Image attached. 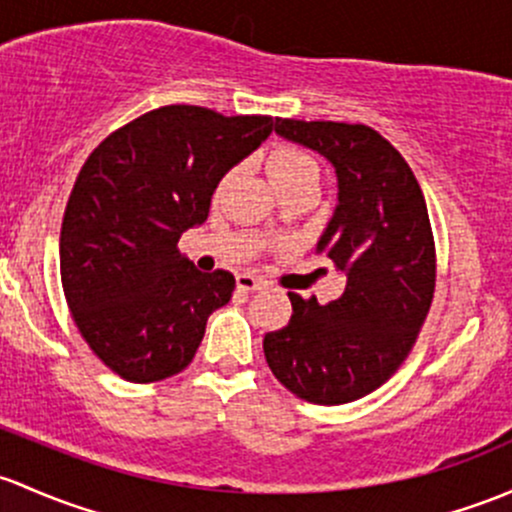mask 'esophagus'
I'll use <instances>...</instances> for the list:
<instances>
[{
	"label": "esophagus",
	"mask_w": 512,
	"mask_h": 512,
	"mask_svg": "<svg viewBox=\"0 0 512 512\" xmlns=\"http://www.w3.org/2000/svg\"><path fill=\"white\" fill-rule=\"evenodd\" d=\"M235 282H238V289H242V292H257V289L265 287V279L255 277V274L250 272H242L235 277Z\"/></svg>",
	"instance_id": "obj_1"
}]
</instances>
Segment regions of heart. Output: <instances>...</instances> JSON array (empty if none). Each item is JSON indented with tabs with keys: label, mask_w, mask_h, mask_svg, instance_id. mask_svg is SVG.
I'll return each mask as SVG.
<instances>
[{
	"label": "heart",
	"mask_w": 512,
	"mask_h": 512,
	"mask_svg": "<svg viewBox=\"0 0 512 512\" xmlns=\"http://www.w3.org/2000/svg\"><path fill=\"white\" fill-rule=\"evenodd\" d=\"M267 169H270V179L274 186L287 184V181H294L306 174H319V171H316L314 159H311L309 154L299 152V149H292V147L274 149L270 159H267Z\"/></svg>",
	"instance_id": "obj_1"
}]
</instances>
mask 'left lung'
<instances>
[{
	"label": "left lung",
	"mask_w": 512,
	"mask_h": 512,
	"mask_svg": "<svg viewBox=\"0 0 512 512\" xmlns=\"http://www.w3.org/2000/svg\"><path fill=\"white\" fill-rule=\"evenodd\" d=\"M274 132L321 154L338 203L316 242L346 274L336 301L289 292L292 319L262 348L274 378L314 405H343L380 385L410 353L434 297L427 203L407 161L365 125L277 120Z\"/></svg>",
	"instance_id": "8db88e82"
}]
</instances>
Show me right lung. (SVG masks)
I'll list each match as a JSON object with an SVG mask.
<instances>
[{
	"instance_id": "obj_1",
	"label": "right lung",
	"mask_w": 512,
	"mask_h": 512,
	"mask_svg": "<svg viewBox=\"0 0 512 512\" xmlns=\"http://www.w3.org/2000/svg\"><path fill=\"white\" fill-rule=\"evenodd\" d=\"M272 134V117L169 105L105 139L80 169L63 215L61 282L75 326L129 383L184 370L235 277L176 250L206 223L220 179Z\"/></svg>"
}]
</instances>
